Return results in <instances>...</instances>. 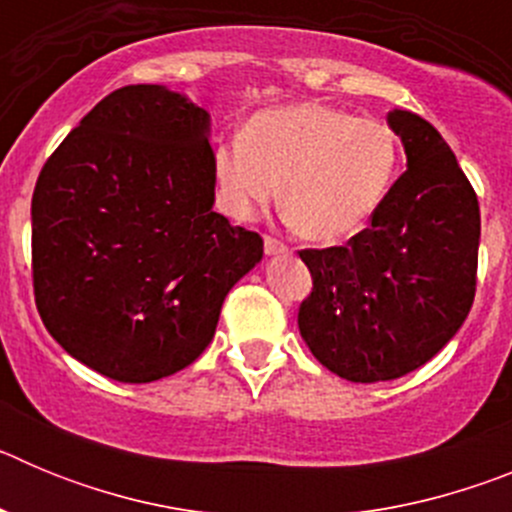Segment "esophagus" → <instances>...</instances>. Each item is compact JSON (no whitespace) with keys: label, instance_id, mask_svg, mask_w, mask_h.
Here are the masks:
<instances>
[{"label":"esophagus","instance_id":"esophagus-1","mask_svg":"<svg viewBox=\"0 0 512 512\" xmlns=\"http://www.w3.org/2000/svg\"><path fill=\"white\" fill-rule=\"evenodd\" d=\"M264 251L269 253V256H274V253H287L289 248L284 246L279 238H274V235H264Z\"/></svg>","mask_w":512,"mask_h":512}]
</instances>
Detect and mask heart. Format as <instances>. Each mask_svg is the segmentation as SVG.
<instances>
[{"label":"heart","mask_w":512,"mask_h":512,"mask_svg":"<svg viewBox=\"0 0 512 512\" xmlns=\"http://www.w3.org/2000/svg\"><path fill=\"white\" fill-rule=\"evenodd\" d=\"M223 197L238 217L277 200L289 228L312 243L359 235L400 174V140L382 120L300 102L253 115L241 140L215 153Z\"/></svg>","instance_id":"b5f03b06"}]
</instances>
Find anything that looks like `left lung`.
Returning <instances> with one entry per match:
<instances>
[{"label": "left lung", "mask_w": 512, "mask_h": 512, "mask_svg": "<svg viewBox=\"0 0 512 512\" xmlns=\"http://www.w3.org/2000/svg\"><path fill=\"white\" fill-rule=\"evenodd\" d=\"M408 169L346 246L302 248L312 292L297 325L312 356L348 382H387L441 351L477 292L479 202L431 122L390 112Z\"/></svg>", "instance_id": "1"}]
</instances>
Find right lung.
<instances>
[{"label":"right lung","instance_id":"1","mask_svg":"<svg viewBox=\"0 0 512 512\" xmlns=\"http://www.w3.org/2000/svg\"><path fill=\"white\" fill-rule=\"evenodd\" d=\"M210 115L130 84L66 135L33 192V292L43 325L115 382H156L215 336L225 295L264 256L212 210Z\"/></svg>","mask_w":512,"mask_h":512}]
</instances>
